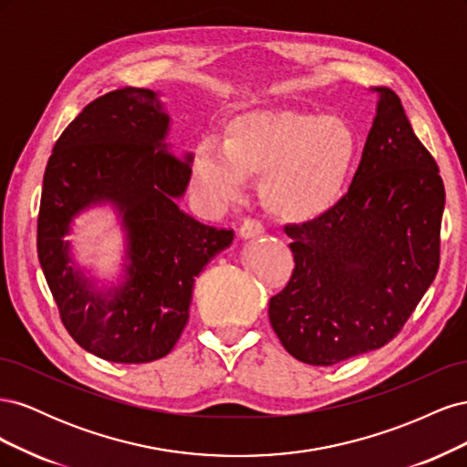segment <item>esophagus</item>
<instances>
[{"mask_svg": "<svg viewBox=\"0 0 467 467\" xmlns=\"http://www.w3.org/2000/svg\"><path fill=\"white\" fill-rule=\"evenodd\" d=\"M265 228L259 220H245L242 223V228H239V237L242 239H253V237H259L263 235Z\"/></svg>", "mask_w": 467, "mask_h": 467, "instance_id": "34e87169", "label": "esophagus"}]
</instances>
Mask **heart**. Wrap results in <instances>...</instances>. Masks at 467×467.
<instances>
[{
  "instance_id": "1",
  "label": "heart",
  "mask_w": 467,
  "mask_h": 467,
  "mask_svg": "<svg viewBox=\"0 0 467 467\" xmlns=\"http://www.w3.org/2000/svg\"><path fill=\"white\" fill-rule=\"evenodd\" d=\"M357 158V136L338 117L298 110L247 112L225 129L223 146L202 140L192 153V187L210 210L242 201L249 177H263L275 214L312 220L341 194Z\"/></svg>"
}]
</instances>
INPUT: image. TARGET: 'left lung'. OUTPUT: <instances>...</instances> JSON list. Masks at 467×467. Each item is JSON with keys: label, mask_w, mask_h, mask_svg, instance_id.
I'll return each mask as SVG.
<instances>
[{"label": "left lung", "mask_w": 467, "mask_h": 467, "mask_svg": "<svg viewBox=\"0 0 467 467\" xmlns=\"http://www.w3.org/2000/svg\"><path fill=\"white\" fill-rule=\"evenodd\" d=\"M378 95L348 192L319 218L286 225L294 271L268 319L294 358L331 366L381 348L432 285L444 185L400 97Z\"/></svg>", "instance_id": "1"}]
</instances>
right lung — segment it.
<instances>
[{
    "instance_id": "obj_1",
    "label": "right lung",
    "mask_w": 467,
    "mask_h": 467,
    "mask_svg": "<svg viewBox=\"0 0 467 467\" xmlns=\"http://www.w3.org/2000/svg\"><path fill=\"white\" fill-rule=\"evenodd\" d=\"M171 117L160 91L124 88L83 109L56 142L42 182L38 261L60 317L91 355L120 364L165 357L189 319L194 278L234 242L179 208L192 153L167 142ZM109 205L123 232L110 281L90 275L67 235L83 211Z\"/></svg>"
}]
</instances>
